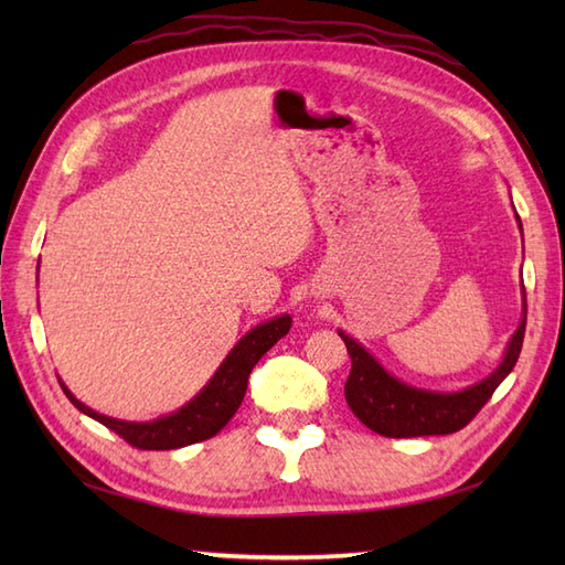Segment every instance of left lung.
<instances>
[{
    "mask_svg": "<svg viewBox=\"0 0 565 565\" xmlns=\"http://www.w3.org/2000/svg\"><path fill=\"white\" fill-rule=\"evenodd\" d=\"M520 223V215H518ZM522 227V223H520ZM524 291V284H522ZM526 328V296H524V316L520 328L514 330L508 344V352L502 356L500 366L483 381L473 383L456 393H437L407 386V383L391 376L362 344L352 340L342 330L340 338L347 344V352L352 359L350 379L344 383V398L352 413L362 423L383 437H427V435H451L466 427L478 415V411L490 401L510 371L514 369L522 352Z\"/></svg>",
    "mask_w": 565,
    "mask_h": 565,
    "instance_id": "left-lung-1",
    "label": "left lung"
}]
</instances>
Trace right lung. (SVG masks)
I'll return each mask as SVG.
<instances>
[{"label": "right lung", "mask_w": 565, "mask_h": 565, "mask_svg": "<svg viewBox=\"0 0 565 565\" xmlns=\"http://www.w3.org/2000/svg\"><path fill=\"white\" fill-rule=\"evenodd\" d=\"M291 328V316H279L269 322H262V326L252 328L243 340H239L231 354L223 359V364L215 371L213 379L203 386V391L191 398L184 407H179L177 413L164 415L152 419V423H126V419L106 417L94 413L92 407L79 403L75 395L67 391V386L60 381L70 403L97 419L104 427L116 431L118 437L126 439L130 447L136 449H148V451H167V449H179L189 447V444H196L203 439H211L213 435L231 423V417L237 413L239 403L245 398L247 391V379L252 369L259 362V359L267 354L271 347L279 342L286 332Z\"/></svg>", "instance_id": "obj_1"}]
</instances>
